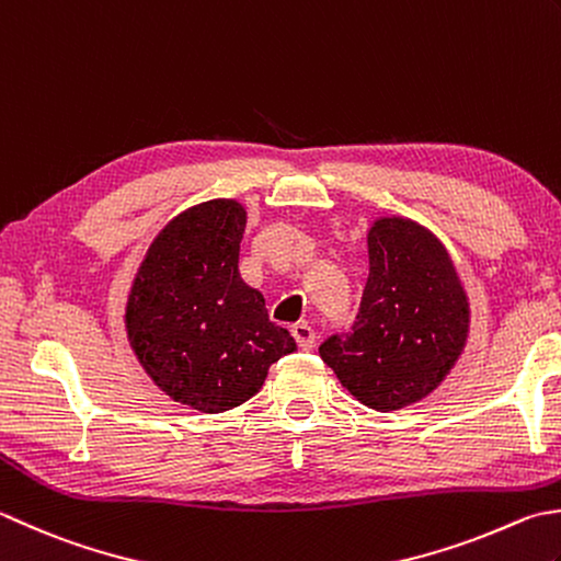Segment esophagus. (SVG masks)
Wrapping results in <instances>:
<instances>
[{
	"label": "esophagus",
	"mask_w": 561,
	"mask_h": 561,
	"mask_svg": "<svg viewBox=\"0 0 561 561\" xmlns=\"http://www.w3.org/2000/svg\"><path fill=\"white\" fill-rule=\"evenodd\" d=\"M291 335L296 340V345H299L301 350H311L316 345V333L309 323L291 325Z\"/></svg>",
	"instance_id": "obj_1"
}]
</instances>
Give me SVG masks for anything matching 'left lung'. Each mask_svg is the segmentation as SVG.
Masks as SVG:
<instances>
[{
  "label": "left lung",
  "instance_id": "8db88e82",
  "mask_svg": "<svg viewBox=\"0 0 561 561\" xmlns=\"http://www.w3.org/2000/svg\"><path fill=\"white\" fill-rule=\"evenodd\" d=\"M367 250L355 323L318 353L357 401L387 413L440 387L465 350L469 304L440 240L409 218H379Z\"/></svg>",
  "mask_w": 561,
  "mask_h": 561
}]
</instances>
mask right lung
Listing matches in <instances>:
<instances>
[{
    "instance_id": "right-lung-1",
    "label": "right lung",
    "mask_w": 561,
    "mask_h": 561,
    "mask_svg": "<svg viewBox=\"0 0 561 561\" xmlns=\"http://www.w3.org/2000/svg\"><path fill=\"white\" fill-rule=\"evenodd\" d=\"M245 208L214 199L180 214L152 240L126 306L130 347L158 387L221 413L255 397L272 362L296 350L257 289L240 279Z\"/></svg>"
}]
</instances>
